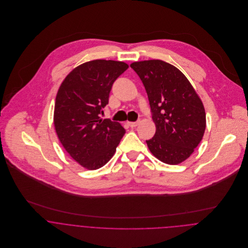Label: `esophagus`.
Wrapping results in <instances>:
<instances>
[{
  "label": "esophagus",
  "instance_id": "1",
  "mask_svg": "<svg viewBox=\"0 0 248 248\" xmlns=\"http://www.w3.org/2000/svg\"><path fill=\"white\" fill-rule=\"evenodd\" d=\"M139 121H137V122H130V121H128L127 122V124H128V126H130L131 128H135V127H137L138 125H139Z\"/></svg>",
  "mask_w": 248,
  "mask_h": 248
}]
</instances>
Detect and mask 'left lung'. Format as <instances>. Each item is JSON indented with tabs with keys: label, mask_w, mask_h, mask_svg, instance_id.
Wrapping results in <instances>:
<instances>
[{
	"label": "left lung",
	"mask_w": 248,
	"mask_h": 248,
	"mask_svg": "<svg viewBox=\"0 0 248 248\" xmlns=\"http://www.w3.org/2000/svg\"><path fill=\"white\" fill-rule=\"evenodd\" d=\"M131 68L145 87L155 136L146 140L160 161L176 165L187 159L202 141L206 116L204 107L186 76L161 60L135 62Z\"/></svg>",
	"instance_id": "1"
}]
</instances>
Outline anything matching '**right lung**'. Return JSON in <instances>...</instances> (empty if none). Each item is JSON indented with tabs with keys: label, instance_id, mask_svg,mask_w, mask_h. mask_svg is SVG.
<instances>
[{
	"label": "right lung",
	"instance_id": "obj_1",
	"mask_svg": "<svg viewBox=\"0 0 248 248\" xmlns=\"http://www.w3.org/2000/svg\"><path fill=\"white\" fill-rule=\"evenodd\" d=\"M129 66L112 60L86 62L67 75L55 99L54 127L71 157L88 170L112 157L125 129L99 114L108 103L113 82Z\"/></svg>",
	"mask_w": 248,
	"mask_h": 248
}]
</instances>
